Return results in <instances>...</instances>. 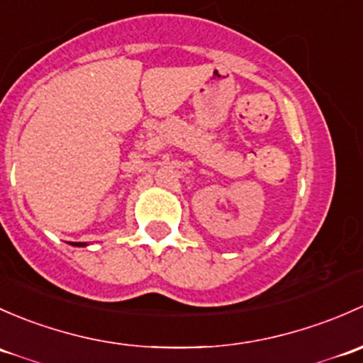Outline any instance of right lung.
I'll use <instances>...</instances> for the list:
<instances>
[{
  "label": "right lung",
  "mask_w": 363,
  "mask_h": 363,
  "mask_svg": "<svg viewBox=\"0 0 363 363\" xmlns=\"http://www.w3.org/2000/svg\"><path fill=\"white\" fill-rule=\"evenodd\" d=\"M73 246H87V242H73Z\"/></svg>",
  "instance_id": "1"
}]
</instances>
